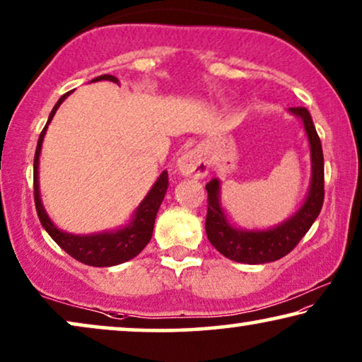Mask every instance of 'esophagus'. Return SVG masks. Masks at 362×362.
I'll list each match as a JSON object with an SVG mask.
<instances>
[{"instance_id": "1", "label": "esophagus", "mask_w": 362, "mask_h": 362, "mask_svg": "<svg viewBox=\"0 0 362 362\" xmlns=\"http://www.w3.org/2000/svg\"><path fill=\"white\" fill-rule=\"evenodd\" d=\"M207 170H209V166H207L206 156L202 155L201 150L186 151L185 155H181L180 160H177V171H180L182 176L201 180V177H204L207 175Z\"/></svg>"}]
</instances>
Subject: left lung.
Masks as SVG:
<instances>
[{"label": "left lung", "mask_w": 362, "mask_h": 362, "mask_svg": "<svg viewBox=\"0 0 362 362\" xmlns=\"http://www.w3.org/2000/svg\"><path fill=\"white\" fill-rule=\"evenodd\" d=\"M290 112L300 117L305 132L308 135L311 150V182L308 196L303 206L290 219L269 230H244L237 229L227 221L221 207V181L211 180L207 189V216L206 234L207 239L227 259L240 264H267L275 262L290 254L296 244L303 239L313 222L318 217L325 201V161L323 148L310 112L305 107H291Z\"/></svg>", "instance_id": "obj_1"}]
</instances>
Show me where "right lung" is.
<instances>
[{
	"label": "right lung",
	"instance_id": "1",
	"mask_svg": "<svg viewBox=\"0 0 362 362\" xmlns=\"http://www.w3.org/2000/svg\"><path fill=\"white\" fill-rule=\"evenodd\" d=\"M97 81H110L118 83V78L113 76H100L93 78L92 82ZM71 92L64 93L59 98L56 105H54L51 115L47 118L46 127L42 128L41 135H39L37 146H36V155H34V202H36V211L37 217L41 221L44 229L47 230V234L52 237L54 242L61 247L62 250H66L69 255L74 259L82 262L86 265L92 267H112L123 264V262L133 259L140 252L145 249L148 242L151 240L153 234V226H155V219L160 209L163 199H165L166 189H168V171H163L160 177H158L155 185L148 192L145 199L140 202V206L136 207L135 214L130 224L122 227L118 230L112 232H100V234H92V235H74L67 234L61 229H57L52 224V221L49 219L46 209H44L41 202V192H39V177H37V168H39V155H41L42 140L46 135L47 125L51 123L52 117L56 115L57 108L61 107V103L66 100V97Z\"/></svg>",
	"mask_w": 362,
	"mask_h": 362
}]
</instances>
